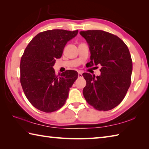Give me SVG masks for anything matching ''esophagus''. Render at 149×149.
I'll use <instances>...</instances> for the list:
<instances>
[{
  "mask_svg": "<svg viewBox=\"0 0 149 149\" xmlns=\"http://www.w3.org/2000/svg\"><path fill=\"white\" fill-rule=\"evenodd\" d=\"M78 77H82V73L81 72H78Z\"/></svg>",
  "mask_w": 149,
  "mask_h": 149,
  "instance_id": "obj_1",
  "label": "esophagus"
}]
</instances>
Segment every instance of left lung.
I'll return each instance as SVG.
<instances>
[{
    "label": "left lung",
    "mask_w": 149,
    "mask_h": 149,
    "mask_svg": "<svg viewBox=\"0 0 149 149\" xmlns=\"http://www.w3.org/2000/svg\"><path fill=\"white\" fill-rule=\"evenodd\" d=\"M90 47V66L100 65L99 76L83 73V95L99 111H109L124 99L131 83L132 62L127 46L117 36L101 30L80 32Z\"/></svg>",
    "instance_id": "left-lung-1"
}]
</instances>
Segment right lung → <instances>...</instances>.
<instances>
[{"label": "right lung", "instance_id": "right-lung-1", "mask_svg": "<svg viewBox=\"0 0 149 149\" xmlns=\"http://www.w3.org/2000/svg\"><path fill=\"white\" fill-rule=\"evenodd\" d=\"M78 30L53 29L41 32L28 44L20 60V83L25 95L42 111L51 113L64 105L70 88L77 79L76 71L56 74L53 66L62 56L69 40Z\"/></svg>", "mask_w": 149, "mask_h": 149}]
</instances>
